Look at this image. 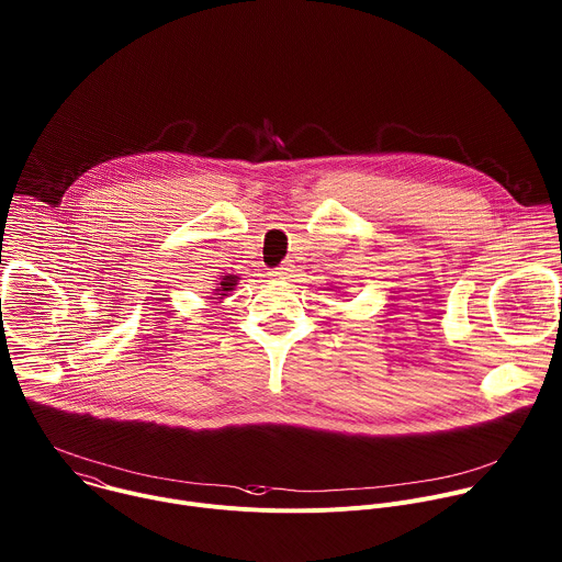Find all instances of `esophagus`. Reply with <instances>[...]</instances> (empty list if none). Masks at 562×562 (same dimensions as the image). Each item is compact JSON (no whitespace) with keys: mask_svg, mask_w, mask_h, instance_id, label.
Wrapping results in <instances>:
<instances>
[{"mask_svg":"<svg viewBox=\"0 0 562 562\" xmlns=\"http://www.w3.org/2000/svg\"><path fill=\"white\" fill-rule=\"evenodd\" d=\"M271 276L276 278V280H286V278H291L293 276V265H282V267H278V269H273L271 271Z\"/></svg>","mask_w":562,"mask_h":562,"instance_id":"esophagus-1","label":"esophagus"}]
</instances>
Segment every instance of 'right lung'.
<instances>
[{"label": "right lung", "instance_id": "add662e5", "mask_svg": "<svg viewBox=\"0 0 562 562\" xmlns=\"http://www.w3.org/2000/svg\"><path fill=\"white\" fill-rule=\"evenodd\" d=\"M238 276H232V273H225V276H218L216 280H212V295L210 300H225L238 284Z\"/></svg>", "mask_w": 562, "mask_h": 562}]
</instances>
